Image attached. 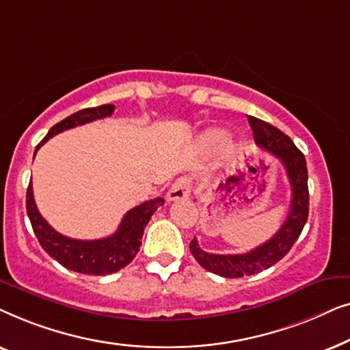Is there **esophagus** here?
<instances>
[{
    "label": "esophagus",
    "mask_w": 350,
    "mask_h": 350,
    "mask_svg": "<svg viewBox=\"0 0 350 350\" xmlns=\"http://www.w3.org/2000/svg\"><path fill=\"white\" fill-rule=\"evenodd\" d=\"M189 196V181L186 178H178L174 185L170 186L169 193H167V200H181Z\"/></svg>",
    "instance_id": "1"
}]
</instances>
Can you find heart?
I'll use <instances>...</instances> for the list:
<instances>
[{"mask_svg": "<svg viewBox=\"0 0 350 350\" xmlns=\"http://www.w3.org/2000/svg\"><path fill=\"white\" fill-rule=\"evenodd\" d=\"M223 133L221 132H217V131H210L205 133L202 137V143L205 146H217L218 143H221L223 140Z\"/></svg>", "mask_w": 350, "mask_h": 350, "instance_id": "obj_1", "label": "heart"}]
</instances>
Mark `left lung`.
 I'll return each mask as SVG.
<instances>
[{"label": "left lung", "mask_w": 350, "mask_h": 350, "mask_svg": "<svg viewBox=\"0 0 350 350\" xmlns=\"http://www.w3.org/2000/svg\"><path fill=\"white\" fill-rule=\"evenodd\" d=\"M248 122L252 126L256 145L279 157L284 164L291 186V204L288 217L279 231L269 241L253 248L252 252L241 253V255H217V253L204 252L196 237L191 241L189 250L199 265L204 269L226 277V279L253 275L274 266L298 241L309 215L308 165H306L304 154L295 146L291 138L277 127L253 116H248Z\"/></svg>", "instance_id": "obj_1"}]
</instances>
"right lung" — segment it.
<instances>
[{
    "mask_svg": "<svg viewBox=\"0 0 350 350\" xmlns=\"http://www.w3.org/2000/svg\"><path fill=\"white\" fill-rule=\"evenodd\" d=\"M113 111L114 105H102V107L85 108L78 113H73L71 116L65 118L64 121L55 124L47 132V135L36 146V151L57 133L92 122L95 119L111 116ZM161 205H164L162 198L146 200V202L137 205V207L129 210L124 215L118 231L111 236L97 239V241H78V239L66 237L64 234L57 232L41 217L40 210L35 204V198H33L31 181L27 189V213L28 218H30L33 232L38 237V242L41 243L47 255L59 261L66 269L88 275H107L126 267L140 250L143 231H145L152 213Z\"/></svg>",
    "mask_w": 350,
    "mask_h": 350,
    "instance_id": "add662e5",
    "label": "right lung"
}]
</instances>
